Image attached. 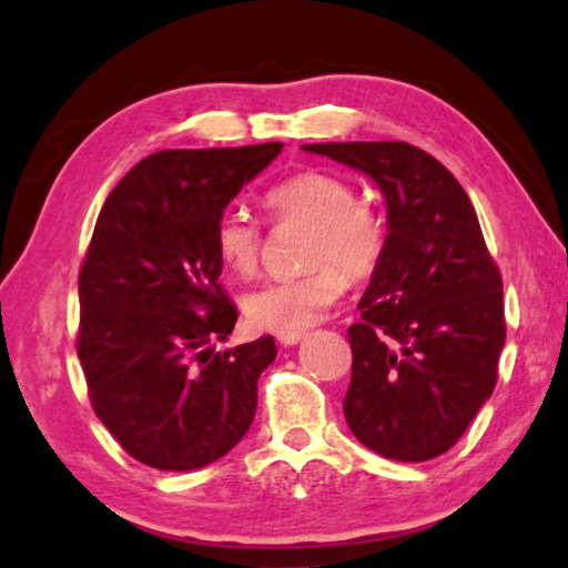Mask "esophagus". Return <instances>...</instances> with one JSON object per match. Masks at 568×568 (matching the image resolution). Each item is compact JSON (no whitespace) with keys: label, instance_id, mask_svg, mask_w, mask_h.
<instances>
[{"label":"esophagus","instance_id":"1","mask_svg":"<svg viewBox=\"0 0 568 568\" xmlns=\"http://www.w3.org/2000/svg\"><path fill=\"white\" fill-rule=\"evenodd\" d=\"M306 337V332H291V334H277V342H281L283 347H293L298 345V342Z\"/></svg>","mask_w":568,"mask_h":568}]
</instances>
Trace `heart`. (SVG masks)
Listing matches in <instances>:
<instances>
[{
    "label": "heart",
    "instance_id": "obj_1",
    "mask_svg": "<svg viewBox=\"0 0 568 568\" xmlns=\"http://www.w3.org/2000/svg\"><path fill=\"white\" fill-rule=\"evenodd\" d=\"M275 221L308 223L301 260L306 273L270 281L244 298L254 329L291 334L322 318L349 281H367L381 267L388 246V223L378 207L357 201L345 178L322 170L295 172L265 195ZM262 226L242 207H226L213 226L221 265L234 275H252L260 265Z\"/></svg>",
    "mask_w": 568,
    "mask_h": 568
}]
</instances>
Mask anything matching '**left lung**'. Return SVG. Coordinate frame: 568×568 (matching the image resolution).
Here are the masks:
<instances>
[{
  "label": "left lung",
  "instance_id": "obj_1",
  "mask_svg": "<svg viewBox=\"0 0 568 568\" xmlns=\"http://www.w3.org/2000/svg\"><path fill=\"white\" fill-rule=\"evenodd\" d=\"M367 174L386 197L388 246L349 326L345 419L383 458L419 463L460 440L497 386L501 275L466 190L404 141L306 143Z\"/></svg>",
  "mask_w": 568,
  "mask_h": 568
}]
</instances>
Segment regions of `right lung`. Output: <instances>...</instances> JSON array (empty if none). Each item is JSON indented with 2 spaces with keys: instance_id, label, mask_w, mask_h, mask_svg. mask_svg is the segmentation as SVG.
I'll use <instances>...</instances> for the list:
<instances>
[{
  "instance_id": "add662e5",
  "label": "right lung",
  "mask_w": 568,
  "mask_h": 568,
  "mask_svg": "<svg viewBox=\"0 0 568 568\" xmlns=\"http://www.w3.org/2000/svg\"><path fill=\"white\" fill-rule=\"evenodd\" d=\"M281 149L156 151L98 215L79 270L77 355L94 414L143 466L203 468L252 425L277 349L267 334L213 353L236 324L213 226Z\"/></svg>"
}]
</instances>
